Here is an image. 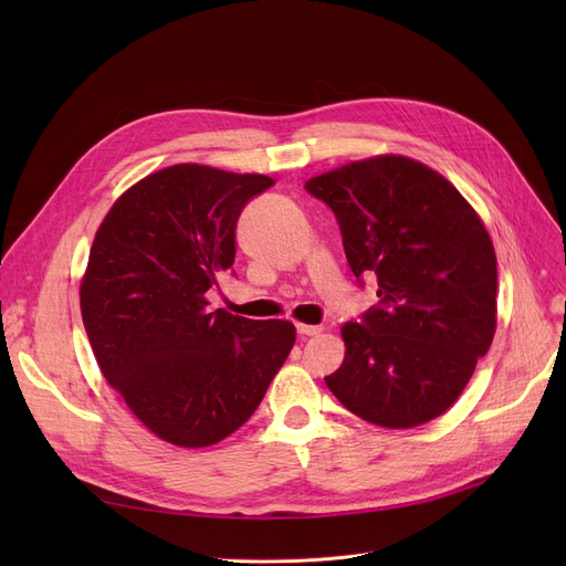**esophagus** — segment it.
Segmentation results:
<instances>
[{
    "label": "esophagus",
    "instance_id": "esophagus-1",
    "mask_svg": "<svg viewBox=\"0 0 566 566\" xmlns=\"http://www.w3.org/2000/svg\"><path fill=\"white\" fill-rule=\"evenodd\" d=\"M321 325H307V323H298V333L303 337H314V335H321Z\"/></svg>",
    "mask_w": 566,
    "mask_h": 566
}]
</instances>
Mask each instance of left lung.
<instances>
[{"label": "left lung", "mask_w": 566, "mask_h": 566, "mask_svg": "<svg viewBox=\"0 0 566 566\" xmlns=\"http://www.w3.org/2000/svg\"><path fill=\"white\" fill-rule=\"evenodd\" d=\"M305 190L333 208L353 275L374 273L380 298L342 325L346 355L325 385L385 429L440 418L495 335L497 261L482 218L442 174L395 154L318 174Z\"/></svg>", "instance_id": "1"}]
</instances>
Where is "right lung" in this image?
<instances>
[{"mask_svg":"<svg viewBox=\"0 0 566 566\" xmlns=\"http://www.w3.org/2000/svg\"><path fill=\"white\" fill-rule=\"evenodd\" d=\"M275 181L197 163L144 176L103 218L80 282L96 363L135 418L176 448L241 429L295 344V325L208 310L235 259L243 206Z\"/></svg>","mask_w":566,"mask_h":566,"instance_id":"obj_1","label":"right lung"}]
</instances>
